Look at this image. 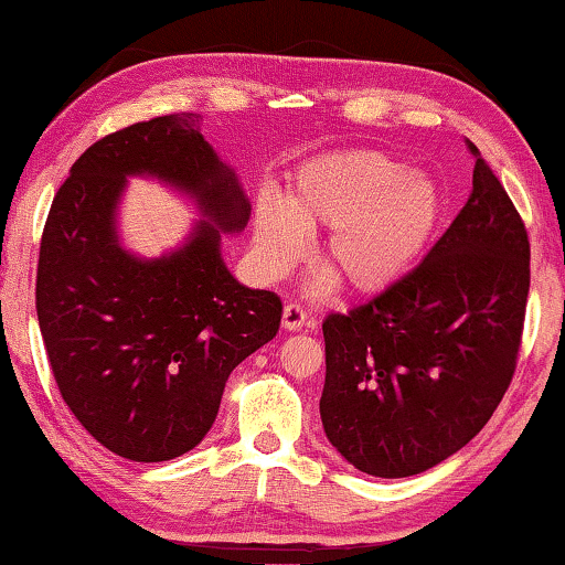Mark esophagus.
I'll return each mask as SVG.
<instances>
[{
  "label": "esophagus",
  "instance_id": "esophagus-1",
  "mask_svg": "<svg viewBox=\"0 0 565 565\" xmlns=\"http://www.w3.org/2000/svg\"><path fill=\"white\" fill-rule=\"evenodd\" d=\"M308 323V310L300 306V302H288L282 308V326L288 331H300L302 326Z\"/></svg>",
  "mask_w": 565,
  "mask_h": 565
}]
</instances>
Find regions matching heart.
Wrapping results in <instances>:
<instances>
[{
  "instance_id": "b5f03b06",
  "label": "heart",
  "mask_w": 565,
  "mask_h": 565,
  "mask_svg": "<svg viewBox=\"0 0 565 565\" xmlns=\"http://www.w3.org/2000/svg\"><path fill=\"white\" fill-rule=\"evenodd\" d=\"M440 211L436 183L405 162L372 150L333 152L300 170L288 209L277 201L259 206L257 244L269 273H285L306 247L302 228H331L321 265L349 292L374 296L415 267Z\"/></svg>"
}]
</instances>
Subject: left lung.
Returning <instances> with one entry per match:
<instances>
[{
    "instance_id": "left-lung-1",
    "label": "left lung",
    "mask_w": 565,
    "mask_h": 565,
    "mask_svg": "<svg viewBox=\"0 0 565 565\" xmlns=\"http://www.w3.org/2000/svg\"><path fill=\"white\" fill-rule=\"evenodd\" d=\"M469 152L473 188L420 265L323 321V430L359 471L413 477L459 451L510 387L530 242L500 178Z\"/></svg>"
}]
</instances>
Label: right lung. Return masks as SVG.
Returning <instances> with one entry per match:
<instances>
[{
    "instance_id": "right-lung-1",
    "label": "right lung",
    "mask_w": 565,
    "mask_h": 565,
    "mask_svg": "<svg viewBox=\"0 0 565 565\" xmlns=\"http://www.w3.org/2000/svg\"><path fill=\"white\" fill-rule=\"evenodd\" d=\"M199 114L137 121L94 142L55 193L40 239L35 308L61 397L129 461H170L216 420L228 374L275 339L282 300L228 273L218 239L249 218L236 175L199 132ZM191 192L214 225L185 248L137 260L113 211L127 174Z\"/></svg>"
}]
</instances>
